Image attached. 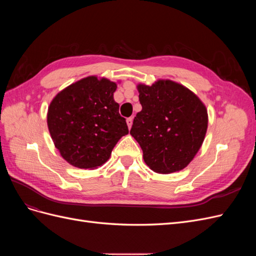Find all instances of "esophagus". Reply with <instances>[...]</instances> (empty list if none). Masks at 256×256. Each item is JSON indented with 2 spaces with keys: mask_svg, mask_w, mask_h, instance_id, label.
I'll use <instances>...</instances> for the list:
<instances>
[{
  "mask_svg": "<svg viewBox=\"0 0 256 256\" xmlns=\"http://www.w3.org/2000/svg\"><path fill=\"white\" fill-rule=\"evenodd\" d=\"M127 125H128V128L130 129L131 128V126H132V118H127Z\"/></svg>",
  "mask_w": 256,
  "mask_h": 256,
  "instance_id": "1",
  "label": "esophagus"
}]
</instances>
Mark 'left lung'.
Returning a JSON list of instances; mask_svg holds the SVG:
<instances>
[{"label":"left lung","instance_id":"1","mask_svg":"<svg viewBox=\"0 0 256 256\" xmlns=\"http://www.w3.org/2000/svg\"><path fill=\"white\" fill-rule=\"evenodd\" d=\"M142 110L136 113L130 134L143 150L154 172L180 171L194 158L207 130L205 106L182 85L160 80L138 86Z\"/></svg>","mask_w":256,"mask_h":256}]
</instances>
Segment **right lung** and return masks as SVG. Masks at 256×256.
<instances>
[{
	"label": "right lung",
	"mask_w": 256,
	"mask_h": 256,
	"mask_svg": "<svg viewBox=\"0 0 256 256\" xmlns=\"http://www.w3.org/2000/svg\"><path fill=\"white\" fill-rule=\"evenodd\" d=\"M116 84L88 76L62 90L50 104L48 127L68 164L94 168L109 159L120 138L128 134L113 92Z\"/></svg>",
	"instance_id": "add662e5"
}]
</instances>
